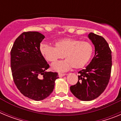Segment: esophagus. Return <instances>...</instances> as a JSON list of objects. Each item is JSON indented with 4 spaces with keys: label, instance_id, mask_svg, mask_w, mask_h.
<instances>
[{
    "label": "esophagus",
    "instance_id": "esophagus-1",
    "mask_svg": "<svg viewBox=\"0 0 121 121\" xmlns=\"http://www.w3.org/2000/svg\"><path fill=\"white\" fill-rule=\"evenodd\" d=\"M59 78H62V77L64 76L65 75V74H64V73H59Z\"/></svg>",
    "mask_w": 121,
    "mask_h": 121
}]
</instances>
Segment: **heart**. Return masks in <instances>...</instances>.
I'll use <instances>...</instances> for the list:
<instances>
[{
    "label": "heart",
    "mask_w": 121,
    "mask_h": 121,
    "mask_svg": "<svg viewBox=\"0 0 121 121\" xmlns=\"http://www.w3.org/2000/svg\"><path fill=\"white\" fill-rule=\"evenodd\" d=\"M39 51L49 62H55L65 56L67 59L54 62L51 65L53 70L60 72L67 71L72 67L75 69L83 68L89 62L93 54V48L89 42L70 38L56 42L55 47L41 43Z\"/></svg>",
    "instance_id": "obj_1"
}]
</instances>
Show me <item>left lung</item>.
Listing matches in <instances>:
<instances>
[{"label": "left lung", "instance_id": "8db88e82", "mask_svg": "<svg viewBox=\"0 0 121 121\" xmlns=\"http://www.w3.org/2000/svg\"><path fill=\"white\" fill-rule=\"evenodd\" d=\"M88 38L95 45V56L86 68L79 71L77 84L70 86L73 95L84 101L93 100L104 91L112 66V51L105 39L93 33Z\"/></svg>", "mask_w": 121, "mask_h": 121}]
</instances>
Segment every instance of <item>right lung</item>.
Returning <instances> with one entry per match:
<instances>
[{"label": "right lung", "mask_w": 121, "mask_h": 121, "mask_svg": "<svg viewBox=\"0 0 121 121\" xmlns=\"http://www.w3.org/2000/svg\"><path fill=\"white\" fill-rule=\"evenodd\" d=\"M45 36L37 31L22 33L11 50V68L14 82L25 96L41 100L53 92L56 72L47 71L50 67L40 54L39 47Z\"/></svg>", "instance_id": "add662e5"}]
</instances>
